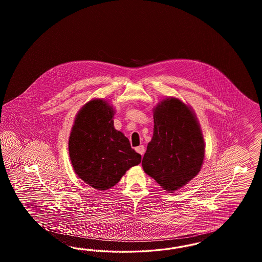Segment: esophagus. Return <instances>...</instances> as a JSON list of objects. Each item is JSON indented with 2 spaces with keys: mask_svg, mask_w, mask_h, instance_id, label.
Wrapping results in <instances>:
<instances>
[{
  "mask_svg": "<svg viewBox=\"0 0 262 262\" xmlns=\"http://www.w3.org/2000/svg\"><path fill=\"white\" fill-rule=\"evenodd\" d=\"M136 151L138 152L141 156H143V154H144V152H145V148H144L143 145H139V146H137V148H136Z\"/></svg>",
  "mask_w": 262,
  "mask_h": 262,
  "instance_id": "obj_1",
  "label": "esophagus"
}]
</instances>
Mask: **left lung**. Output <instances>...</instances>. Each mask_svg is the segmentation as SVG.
<instances>
[{"instance_id":"obj_1","label":"left lung","mask_w":262,"mask_h":262,"mask_svg":"<svg viewBox=\"0 0 262 262\" xmlns=\"http://www.w3.org/2000/svg\"><path fill=\"white\" fill-rule=\"evenodd\" d=\"M153 137L142 168L161 187L174 191L200 173L204 140L195 115L177 98L161 101L153 112Z\"/></svg>"}]
</instances>
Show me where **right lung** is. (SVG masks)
Returning a JSON list of instances; mask_svg holds the SVG:
<instances>
[{
  "label": "right lung",
  "mask_w": 262,
  "mask_h": 262,
  "mask_svg": "<svg viewBox=\"0 0 262 262\" xmlns=\"http://www.w3.org/2000/svg\"><path fill=\"white\" fill-rule=\"evenodd\" d=\"M114 114L107 101H89L77 113L69 139L75 174L99 190L114 187L129 168L141 162L127 137L115 129Z\"/></svg>",
  "instance_id": "obj_1"
}]
</instances>
